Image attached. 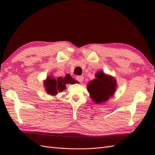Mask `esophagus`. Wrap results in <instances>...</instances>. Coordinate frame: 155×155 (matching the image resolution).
<instances>
[{"mask_svg": "<svg viewBox=\"0 0 155 155\" xmlns=\"http://www.w3.org/2000/svg\"><path fill=\"white\" fill-rule=\"evenodd\" d=\"M76 79H77V81L81 82H81L83 81L84 77H83V76H77V77H76Z\"/></svg>", "mask_w": 155, "mask_h": 155, "instance_id": "34e87169", "label": "esophagus"}]
</instances>
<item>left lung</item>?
I'll return each mask as SVG.
<instances>
[{
    "label": "left lung",
    "mask_w": 155,
    "mask_h": 155,
    "mask_svg": "<svg viewBox=\"0 0 155 155\" xmlns=\"http://www.w3.org/2000/svg\"><path fill=\"white\" fill-rule=\"evenodd\" d=\"M96 77L88 84L87 88L91 97L96 103H101L111 97L116 91L117 83L113 77L104 74L100 71L96 74Z\"/></svg>",
    "instance_id": "obj_1"
}]
</instances>
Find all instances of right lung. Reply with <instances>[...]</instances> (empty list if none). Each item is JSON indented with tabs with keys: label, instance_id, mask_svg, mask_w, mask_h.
Segmentation results:
<instances>
[{
	"label": "right lung",
	"instance_id": "right-lung-1",
	"mask_svg": "<svg viewBox=\"0 0 155 155\" xmlns=\"http://www.w3.org/2000/svg\"><path fill=\"white\" fill-rule=\"evenodd\" d=\"M75 83H77V81L71 78L70 75L67 74L64 78L58 77L57 80L54 79V78L48 77L45 84L47 93L51 95H55L57 94L58 91L61 92L65 89L66 84H74Z\"/></svg>",
	"mask_w": 155,
	"mask_h": 155
}]
</instances>
